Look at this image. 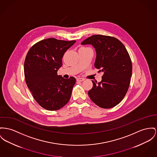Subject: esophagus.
I'll list each match as a JSON object with an SVG mask.
<instances>
[{
	"mask_svg": "<svg viewBox=\"0 0 157 157\" xmlns=\"http://www.w3.org/2000/svg\"><path fill=\"white\" fill-rule=\"evenodd\" d=\"M76 80H77V82H83L84 80V79L83 78H77Z\"/></svg>",
	"mask_w": 157,
	"mask_h": 157,
	"instance_id": "esophagus-1",
	"label": "esophagus"
}]
</instances>
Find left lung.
<instances>
[{
    "mask_svg": "<svg viewBox=\"0 0 157 157\" xmlns=\"http://www.w3.org/2000/svg\"><path fill=\"white\" fill-rule=\"evenodd\" d=\"M91 44L96 53L94 67L103 73L102 81L92 80L88 92L90 99L101 108H111L118 104L128 90L132 74V63L124 44L115 37L94 35L81 43Z\"/></svg>",
    "mask_w": 157,
    "mask_h": 157,
    "instance_id": "left-lung-1",
    "label": "left lung"
}]
</instances>
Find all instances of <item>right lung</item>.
Here are the masks:
<instances>
[{"instance_id":"obj_1","label":"right lung","mask_w":157,"mask_h":157,"mask_svg":"<svg viewBox=\"0 0 157 157\" xmlns=\"http://www.w3.org/2000/svg\"><path fill=\"white\" fill-rule=\"evenodd\" d=\"M75 43L49 38L34 44L27 54L25 82L36 102L47 110L61 108L71 98L75 78L65 79L57 71L64 53Z\"/></svg>"}]
</instances>
